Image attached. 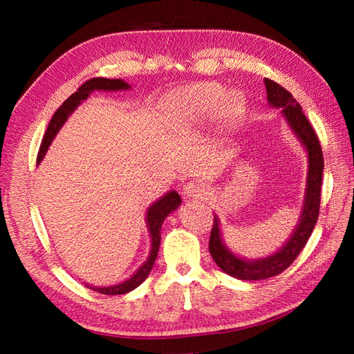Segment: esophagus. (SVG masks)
Listing matches in <instances>:
<instances>
[{"instance_id":"1","label":"esophagus","mask_w":354,"mask_h":354,"mask_svg":"<svg viewBox=\"0 0 354 354\" xmlns=\"http://www.w3.org/2000/svg\"><path fill=\"white\" fill-rule=\"evenodd\" d=\"M184 194L192 199H204L207 196V187L201 181H192L184 187Z\"/></svg>"}]
</instances>
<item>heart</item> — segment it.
I'll use <instances>...</instances> for the list:
<instances>
[{"label": "heart", "instance_id": "heart-1", "mask_svg": "<svg viewBox=\"0 0 354 354\" xmlns=\"http://www.w3.org/2000/svg\"><path fill=\"white\" fill-rule=\"evenodd\" d=\"M222 95V88L213 84L193 85L178 89L165 100V114L173 124L194 126L201 123L216 108ZM222 108L223 114L228 118H236L240 114L242 103H240L239 97L230 95L223 100Z\"/></svg>", "mask_w": 354, "mask_h": 354}]
</instances>
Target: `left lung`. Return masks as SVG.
Returning <instances> with one entry per match:
<instances>
[{"mask_svg":"<svg viewBox=\"0 0 354 354\" xmlns=\"http://www.w3.org/2000/svg\"><path fill=\"white\" fill-rule=\"evenodd\" d=\"M268 100L270 104L277 108H281L283 115L288 120L292 131L297 133V137L301 140L304 147L309 153V175H307V190L304 196L303 214L297 230L293 231L289 242L286 243L280 251L275 252L270 257L248 261L236 257L234 254L225 248L221 239L219 231V219L214 216L212 234H209L208 250L212 254L216 265L223 272L239 278V280H265V278L275 277L288 269L295 259L303 251L307 240H309L315 223L319 216V204H321V183H322V170H324V156L319 145L318 135L315 133L309 120L304 115L301 106L293 99V95L284 89L277 82L265 79Z\"/></svg>","mask_w":354,"mask_h":354,"instance_id":"8db88e82","label":"left lung"}]
</instances>
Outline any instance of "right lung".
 Segmentation results:
<instances>
[{
  "label": "right lung",
  "instance_id": "1",
  "mask_svg": "<svg viewBox=\"0 0 354 354\" xmlns=\"http://www.w3.org/2000/svg\"><path fill=\"white\" fill-rule=\"evenodd\" d=\"M127 88H129V85H127L122 79H104V77H93L86 80L84 85H80L77 88V91L71 94L68 99L62 103V106L53 114V118L50 120L47 131H45V135L42 138L36 161L37 162L42 161V158L45 152H47V149L51 145V141L55 138L57 131L61 129L62 124L66 122V118H68L71 112L77 108V104L82 100L88 99L89 93L94 91V89H102V91H117V89H127ZM179 204H181V198H179V194L176 192H170L165 194V196H162L160 201H156L155 204L147 209V225H149L150 236H152V250H150V255L145 265H142L137 272L129 278V280L123 281L122 284L111 286V288H93V286H88V284L86 288L93 289L95 292H100L103 295H122V293H127L133 290L135 288H138V286L146 280L147 275L150 274V270L153 268V263L161 243L162 222L169 213H171L173 209H176L179 207Z\"/></svg>",
  "mask_w": 354,
  "mask_h": 354
}]
</instances>
